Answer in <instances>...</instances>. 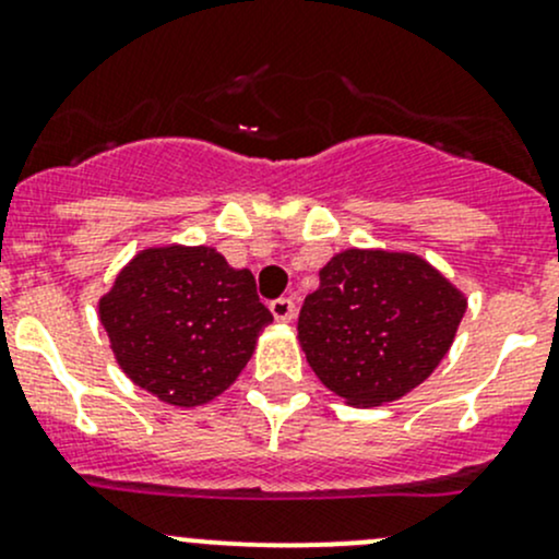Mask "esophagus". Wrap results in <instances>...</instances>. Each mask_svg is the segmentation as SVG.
Instances as JSON below:
<instances>
[{"label":"esophagus","instance_id":"1","mask_svg":"<svg viewBox=\"0 0 559 559\" xmlns=\"http://www.w3.org/2000/svg\"><path fill=\"white\" fill-rule=\"evenodd\" d=\"M270 313H273V319L281 321V324H289V321H295V316H297L295 299L292 297L273 299V302H270Z\"/></svg>","mask_w":559,"mask_h":559}]
</instances>
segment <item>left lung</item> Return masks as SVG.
<instances>
[{
	"mask_svg": "<svg viewBox=\"0 0 559 559\" xmlns=\"http://www.w3.org/2000/svg\"><path fill=\"white\" fill-rule=\"evenodd\" d=\"M297 340L310 369L354 407H380L431 378L466 295L413 251L345 249L319 270Z\"/></svg>",
	"mask_w": 559,
	"mask_h": 559,
	"instance_id": "8db88e82",
	"label": "left lung"
}]
</instances>
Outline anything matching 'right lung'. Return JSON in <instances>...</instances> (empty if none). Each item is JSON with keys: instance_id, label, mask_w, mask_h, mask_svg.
Here are the masks:
<instances>
[{"instance_id": "right-lung-1", "label": "right lung", "mask_w": 559, "mask_h": 559, "mask_svg": "<svg viewBox=\"0 0 559 559\" xmlns=\"http://www.w3.org/2000/svg\"><path fill=\"white\" fill-rule=\"evenodd\" d=\"M98 321L133 385L171 407H201L230 388L273 321L251 270L214 246H144L98 297Z\"/></svg>"}]
</instances>
